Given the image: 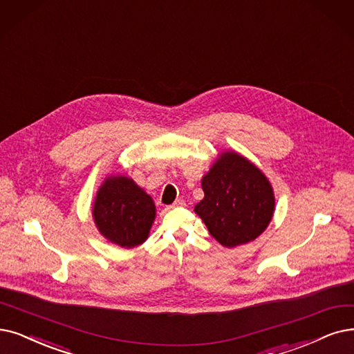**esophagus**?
<instances>
[{"label":"esophagus","mask_w":354,"mask_h":354,"mask_svg":"<svg viewBox=\"0 0 354 354\" xmlns=\"http://www.w3.org/2000/svg\"><path fill=\"white\" fill-rule=\"evenodd\" d=\"M185 205H186L185 201H183V199H177L169 207H181V206H185Z\"/></svg>","instance_id":"34e87169"}]
</instances>
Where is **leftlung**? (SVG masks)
<instances>
[{"instance_id":"left-lung-1","label":"left lung","mask_w":354,"mask_h":354,"mask_svg":"<svg viewBox=\"0 0 354 354\" xmlns=\"http://www.w3.org/2000/svg\"><path fill=\"white\" fill-rule=\"evenodd\" d=\"M203 201L194 206L210 235L223 247L256 239L270 223L274 196L260 169L235 152H223L202 180Z\"/></svg>"}]
</instances>
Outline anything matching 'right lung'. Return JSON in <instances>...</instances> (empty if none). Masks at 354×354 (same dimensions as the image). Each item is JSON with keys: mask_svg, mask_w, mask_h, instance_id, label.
Returning <instances> with one entry per match:
<instances>
[{"mask_svg": "<svg viewBox=\"0 0 354 354\" xmlns=\"http://www.w3.org/2000/svg\"><path fill=\"white\" fill-rule=\"evenodd\" d=\"M93 216L109 241L131 248L142 244L155 218V205L128 177H109L95 197Z\"/></svg>", "mask_w": 354, "mask_h": 354, "instance_id": "1", "label": "right lung"}]
</instances>
